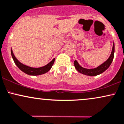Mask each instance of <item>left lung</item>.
I'll use <instances>...</instances> for the list:
<instances>
[{"instance_id": "obj_1", "label": "left lung", "mask_w": 124, "mask_h": 124, "mask_svg": "<svg viewBox=\"0 0 124 124\" xmlns=\"http://www.w3.org/2000/svg\"><path fill=\"white\" fill-rule=\"evenodd\" d=\"M114 51H115V46H114V42L113 46H112V51L110 56L109 58L105 61L104 63L101 64L100 66L97 67V68H94V69H85L81 67L78 64L77 61L75 60L74 62V64L75 68L76 70L79 72V73L83 74H85L86 76H95L97 75H99L100 74L102 73L104 71H105L110 66L111 64L112 63V60L114 58Z\"/></svg>"}]
</instances>
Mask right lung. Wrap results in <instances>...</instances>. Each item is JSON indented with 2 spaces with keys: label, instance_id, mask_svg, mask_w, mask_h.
I'll return each instance as SVG.
<instances>
[{
  "label": "right lung",
  "instance_id": "add662e5",
  "mask_svg": "<svg viewBox=\"0 0 124 124\" xmlns=\"http://www.w3.org/2000/svg\"><path fill=\"white\" fill-rule=\"evenodd\" d=\"M11 54H12V56L14 62L16 64V66H17V67L21 71H22L24 72V73L30 75V76H39V75H41L46 73L47 72H48L51 69V67L53 65L55 61V58H53L49 63H48L46 66L39 68H34L26 66V65L23 64L22 62H19L17 58H16V57L15 56L12 49H11Z\"/></svg>",
  "mask_w": 124,
  "mask_h": 124
}]
</instances>
